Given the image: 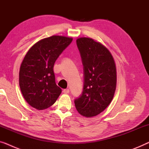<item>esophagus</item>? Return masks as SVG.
Listing matches in <instances>:
<instances>
[{
  "label": "esophagus",
  "instance_id": "obj_1",
  "mask_svg": "<svg viewBox=\"0 0 149 149\" xmlns=\"http://www.w3.org/2000/svg\"><path fill=\"white\" fill-rule=\"evenodd\" d=\"M69 92H70V90L68 89H65L63 90V93H68Z\"/></svg>",
  "mask_w": 149,
  "mask_h": 149
}]
</instances>
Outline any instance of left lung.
I'll return each instance as SVG.
<instances>
[{"mask_svg":"<svg viewBox=\"0 0 149 149\" xmlns=\"http://www.w3.org/2000/svg\"><path fill=\"white\" fill-rule=\"evenodd\" d=\"M77 45L83 65L84 83L74 104L79 114L92 117L104 111L113 98L117 85L115 63L109 50L92 38H77Z\"/></svg>","mask_w":149,"mask_h":149,"instance_id":"8db88e82","label":"left lung"}]
</instances>
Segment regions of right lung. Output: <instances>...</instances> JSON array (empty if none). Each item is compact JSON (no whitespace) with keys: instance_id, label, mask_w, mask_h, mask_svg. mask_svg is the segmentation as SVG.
Instances as JSON below:
<instances>
[{"instance_id":"1","label":"right lung","mask_w":149,"mask_h":149,"mask_svg":"<svg viewBox=\"0 0 149 149\" xmlns=\"http://www.w3.org/2000/svg\"><path fill=\"white\" fill-rule=\"evenodd\" d=\"M72 38L52 36L36 42L22 61L19 84L26 101L32 107L43 110L56 102L62 89L56 83L54 66Z\"/></svg>"}]
</instances>
